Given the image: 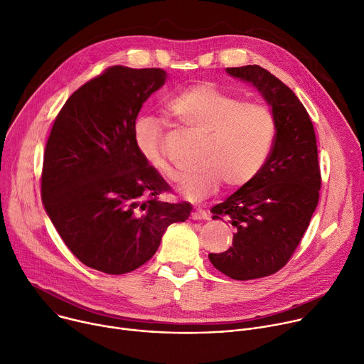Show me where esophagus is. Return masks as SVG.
<instances>
[{
    "mask_svg": "<svg viewBox=\"0 0 364 364\" xmlns=\"http://www.w3.org/2000/svg\"><path fill=\"white\" fill-rule=\"evenodd\" d=\"M191 219L194 220H209L210 215L203 209H194L191 213Z\"/></svg>",
    "mask_w": 364,
    "mask_h": 364,
    "instance_id": "34e87169",
    "label": "esophagus"
}]
</instances>
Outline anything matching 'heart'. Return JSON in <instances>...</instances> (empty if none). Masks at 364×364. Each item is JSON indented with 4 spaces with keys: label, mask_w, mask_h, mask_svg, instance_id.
Segmentation results:
<instances>
[{
    "label": "heart",
    "mask_w": 364,
    "mask_h": 364,
    "mask_svg": "<svg viewBox=\"0 0 364 364\" xmlns=\"http://www.w3.org/2000/svg\"><path fill=\"white\" fill-rule=\"evenodd\" d=\"M167 110L183 124L203 135L199 167L181 176L178 193L190 202H202L225 180L229 187L252 181L272 155L277 123L264 105L245 103L213 84L202 82L176 94ZM162 122L141 114L134 122V142L149 167L173 180L176 173L162 149Z\"/></svg>",
    "instance_id": "1"
}]
</instances>
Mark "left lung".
Wrapping results in <instances>:
<instances>
[{
    "label": "left lung",
    "mask_w": 364,
    "mask_h": 364,
    "mask_svg": "<svg viewBox=\"0 0 364 364\" xmlns=\"http://www.w3.org/2000/svg\"><path fill=\"white\" fill-rule=\"evenodd\" d=\"M226 74L251 84L277 123L266 167L212 208V218H226L237 232L232 247L209 254L210 262L230 279L252 280L279 272L309 226L321 188L318 148L306 109L279 78L258 65L226 68Z\"/></svg>",
    "instance_id": "left-lung-1"
}]
</instances>
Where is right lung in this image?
<instances>
[{"mask_svg": "<svg viewBox=\"0 0 364 364\" xmlns=\"http://www.w3.org/2000/svg\"><path fill=\"white\" fill-rule=\"evenodd\" d=\"M167 78L161 68L112 67L68 98L50 130L42 202L63 242L94 270H136L167 228L190 216V203L158 200L170 186L134 142L142 105Z\"/></svg>", "mask_w": 364, "mask_h": 364, "instance_id": "right-lung-1", "label": "right lung"}]
</instances>
